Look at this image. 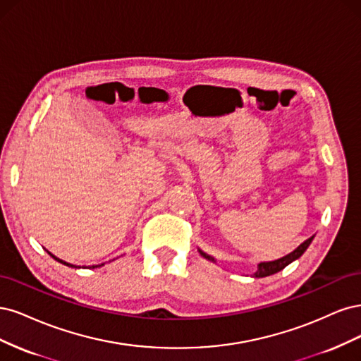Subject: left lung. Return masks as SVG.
Here are the masks:
<instances>
[{
	"label": "left lung",
	"mask_w": 361,
	"mask_h": 361,
	"mask_svg": "<svg viewBox=\"0 0 361 361\" xmlns=\"http://www.w3.org/2000/svg\"><path fill=\"white\" fill-rule=\"evenodd\" d=\"M312 240H313V237L307 238L306 241L301 243L300 246H298L294 252L288 253L286 257H283V258H279V259L269 261V262H259V264H258V270L253 273V277H267V276H271V274H274V273H279L281 270H283L286 265H289L290 262H294L295 259H298V258L301 257V255H303V253L306 252V249L310 246ZM197 250H200L201 257H204L205 259L212 261V262H216V259H214L213 257H210V255H207V253L202 252L201 249H197Z\"/></svg>",
	"instance_id": "left-lung-1"
}]
</instances>
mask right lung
I'll use <instances>...</instances> for the list:
<instances>
[{
	"label": "right lung",
	"instance_id": "1",
	"mask_svg": "<svg viewBox=\"0 0 361 361\" xmlns=\"http://www.w3.org/2000/svg\"><path fill=\"white\" fill-rule=\"evenodd\" d=\"M51 257L55 259V261H58V262H61V264H64V265H67V267H75V269H80V267H78V265H73V264H68V262H66V261H63V259H60V258H56L55 255H52L51 252H48ZM102 265H104V262L103 264H99V265H91V267H88V269H97V267H102ZM82 269H85V267H82Z\"/></svg>",
	"mask_w": 361,
	"mask_h": 361
}]
</instances>
